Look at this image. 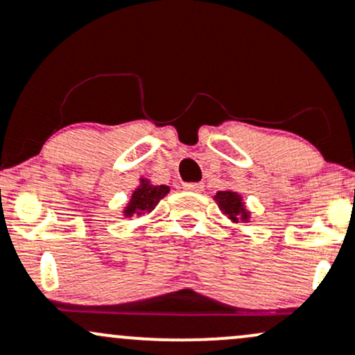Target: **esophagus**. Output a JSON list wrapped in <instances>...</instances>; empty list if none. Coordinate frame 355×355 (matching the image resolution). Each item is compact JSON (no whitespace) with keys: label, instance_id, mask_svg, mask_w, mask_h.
I'll use <instances>...</instances> for the list:
<instances>
[{"label":"esophagus","instance_id":"obj_1","mask_svg":"<svg viewBox=\"0 0 355 355\" xmlns=\"http://www.w3.org/2000/svg\"><path fill=\"white\" fill-rule=\"evenodd\" d=\"M184 190H187V192H202L204 185L202 184H185Z\"/></svg>","mask_w":355,"mask_h":355}]
</instances>
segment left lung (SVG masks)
Listing matches in <instances>:
<instances>
[{
    "label": "left lung",
    "mask_w": 355,
    "mask_h": 355,
    "mask_svg": "<svg viewBox=\"0 0 355 355\" xmlns=\"http://www.w3.org/2000/svg\"><path fill=\"white\" fill-rule=\"evenodd\" d=\"M214 200L218 202L223 214H225L231 223L250 221V211H246L243 199H241V196L238 192H233V190H221V192L216 193Z\"/></svg>",
    "instance_id": "left-lung-1"
}]
</instances>
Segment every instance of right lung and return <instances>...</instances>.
Listing matches in <instances>:
<instances>
[{
	"mask_svg": "<svg viewBox=\"0 0 355 355\" xmlns=\"http://www.w3.org/2000/svg\"><path fill=\"white\" fill-rule=\"evenodd\" d=\"M168 192H170L168 185H153L148 178H141L139 185L130 193L128 206L124 207L122 212H124L125 218H130L134 214L143 216L146 212H151Z\"/></svg>",
	"mask_w": 355,
	"mask_h": 355,
	"instance_id": "obj_1",
	"label": "right lung"
}]
</instances>
